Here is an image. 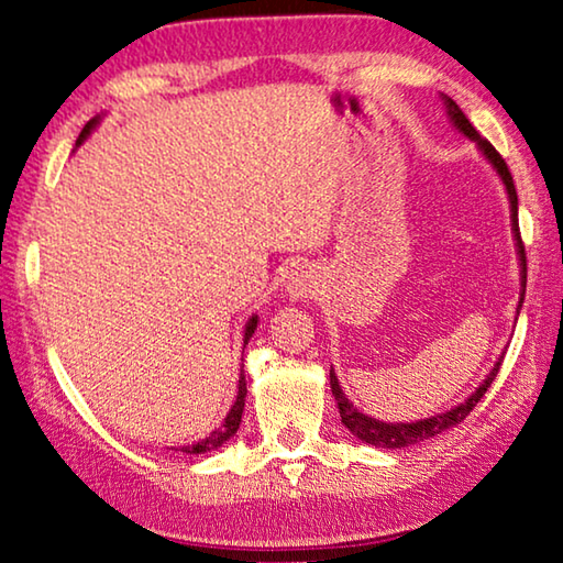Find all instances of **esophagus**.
Listing matches in <instances>:
<instances>
[{
    "label": "esophagus",
    "mask_w": 563,
    "mask_h": 563,
    "mask_svg": "<svg viewBox=\"0 0 563 563\" xmlns=\"http://www.w3.org/2000/svg\"><path fill=\"white\" fill-rule=\"evenodd\" d=\"M312 288H316V275H312L310 271L295 273V278L290 283V292L295 295V298H305V295L312 292Z\"/></svg>",
    "instance_id": "1"
}]
</instances>
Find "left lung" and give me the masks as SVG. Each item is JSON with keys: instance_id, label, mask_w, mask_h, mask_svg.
Wrapping results in <instances>:
<instances>
[{"instance_id": "1", "label": "left lung", "mask_w": 563, "mask_h": 563, "mask_svg": "<svg viewBox=\"0 0 563 563\" xmlns=\"http://www.w3.org/2000/svg\"><path fill=\"white\" fill-rule=\"evenodd\" d=\"M444 107H446V113H450V119L454 121V126L460 129L464 136H470V139L476 141V144H479L482 154L489 158V164L497 168V174L501 176L504 186H507L509 203H511V225H514V233H517L519 258H521V265H523L521 280H523V290H527V251H523V241H521V233H519V198H517V188H514V178L509 174L507 161L501 158L499 151L494 148L487 139L479 136V131L472 126L470 119L464 117V111L456 107V103L450 97H444ZM519 308H521V305H519ZM499 367H501V360L497 362V365H494L489 377L484 379V383L479 385V389H476V393L470 399H466L464 405L454 407L452 412L437 415V417L422 419V422H412V424H387V422H379V419H375V417H367V415L357 412V407H352L350 399L342 395V389L338 385V377H335V373H332V369H330V387H332V395H335V399H338V409H340L342 424H345L352 434L360 437V440L367 442V444L385 446V450H399V446H409V444L424 442V440H430V437L442 434L444 430H450V427L464 422L466 415H470L472 409L479 405V399L487 395V389L492 387L494 379H497Z\"/></svg>"}]
</instances>
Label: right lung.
<instances>
[{
	"instance_id": "right-lung-1",
	"label": "right lung",
	"mask_w": 563,
	"mask_h": 563,
	"mask_svg": "<svg viewBox=\"0 0 563 563\" xmlns=\"http://www.w3.org/2000/svg\"><path fill=\"white\" fill-rule=\"evenodd\" d=\"M93 123H97V119H91L87 126L81 129V133H79V141H76V144H81L84 139L89 136V131L93 129ZM255 328H258V318H253L251 322H247V328H245V345H247V340L253 338V332H255ZM243 373V369H241ZM245 375H241V379H238V397H235V405L231 407V412H228V417H225V422L218 427L216 432H211L206 437V440H201L198 444H194V446H184V450L180 452H186V454H201V452H211V450H216V446H221L225 440H231V437L238 432V427H241V417H243V407H245Z\"/></svg>"
}]
</instances>
